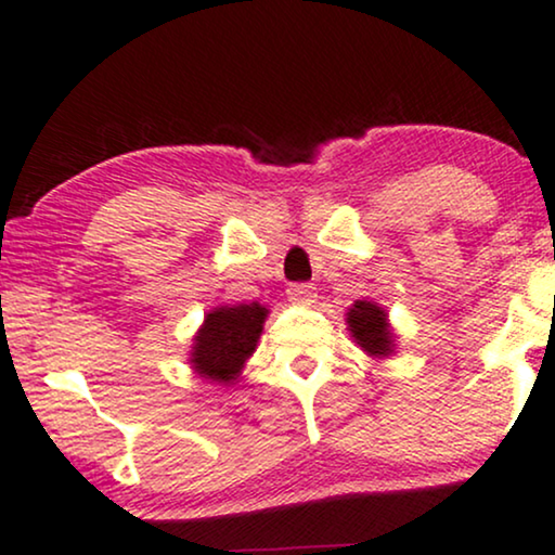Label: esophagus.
Segmentation results:
<instances>
[{
	"mask_svg": "<svg viewBox=\"0 0 555 555\" xmlns=\"http://www.w3.org/2000/svg\"><path fill=\"white\" fill-rule=\"evenodd\" d=\"M288 298L293 300V304L309 306L317 300V288H313L311 283H293L288 288Z\"/></svg>",
	"mask_w": 555,
	"mask_h": 555,
	"instance_id": "esophagus-1",
	"label": "esophagus"
}]
</instances>
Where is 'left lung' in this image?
<instances>
[{
  "instance_id": "left-lung-1",
  "label": "left lung",
  "mask_w": 555,
  "mask_h": 555,
  "mask_svg": "<svg viewBox=\"0 0 555 555\" xmlns=\"http://www.w3.org/2000/svg\"><path fill=\"white\" fill-rule=\"evenodd\" d=\"M347 326L354 341L371 358H388L393 352V330L388 324V313L375 306L373 300H354L347 311Z\"/></svg>"
}]
</instances>
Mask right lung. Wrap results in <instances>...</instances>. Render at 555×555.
Wrapping results in <instances>:
<instances>
[{
  "label": "right lung",
  "mask_w": 555,
  "mask_h": 555,
  "mask_svg": "<svg viewBox=\"0 0 555 555\" xmlns=\"http://www.w3.org/2000/svg\"><path fill=\"white\" fill-rule=\"evenodd\" d=\"M267 309L255 304L218 306L205 317L195 334L190 362L201 378L234 383L244 371V362L257 350Z\"/></svg>",
  "instance_id": "1"
}]
</instances>
